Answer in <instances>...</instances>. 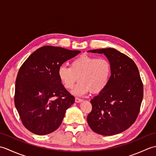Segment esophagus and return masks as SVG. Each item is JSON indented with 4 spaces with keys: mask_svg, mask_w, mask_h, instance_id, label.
<instances>
[{
    "mask_svg": "<svg viewBox=\"0 0 156 156\" xmlns=\"http://www.w3.org/2000/svg\"><path fill=\"white\" fill-rule=\"evenodd\" d=\"M82 99L79 98H78V97H76V98H75V102H82Z\"/></svg>",
    "mask_w": 156,
    "mask_h": 156,
    "instance_id": "obj_1",
    "label": "esophagus"
}]
</instances>
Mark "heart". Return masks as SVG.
Here are the masks:
<instances>
[{
  "instance_id": "1",
  "label": "heart",
  "mask_w": 156,
  "mask_h": 156,
  "mask_svg": "<svg viewBox=\"0 0 156 156\" xmlns=\"http://www.w3.org/2000/svg\"><path fill=\"white\" fill-rule=\"evenodd\" d=\"M112 73V65L107 58H98L83 54L71 62L70 67L59 66L58 74L64 87L70 90L76 81L73 93L83 95L90 91L92 94L100 93L107 87Z\"/></svg>"
}]
</instances>
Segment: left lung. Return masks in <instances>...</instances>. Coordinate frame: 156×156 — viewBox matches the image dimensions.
Returning <instances> with one entry per match:
<instances>
[{"mask_svg": "<svg viewBox=\"0 0 156 156\" xmlns=\"http://www.w3.org/2000/svg\"><path fill=\"white\" fill-rule=\"evenodd\" d=\"M88 51L104 54L112 65L107 87L90 101L92 108L88 124L102 135L120 133L134 123L140 112L144 86L138 68L130 58L115 49Z\"/></svg>", "mask_w": 156, "mask_h": 156, "instance_id": "left-lung-1", "label": "left lung"}]
</instances>
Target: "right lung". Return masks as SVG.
<instances>
[{
  "instance_id": "right-lung-1",
  "label": "right lung",
  "mask_w": 156,
  "mask_h": 156,
  "mask_svg": "<svg viewBox=\"0 0 156 156\" xmlns=\"http://www.w3.org/2000/svg\"><path fill=\"white\" fill-rule=\"evenodd\" d=\"M80 52L45 45L31 54L21 66L15 82V105L29 131L44 135L60 126L75 98L62 84L58 68Z\"/></svg>"
}]
</instances>
